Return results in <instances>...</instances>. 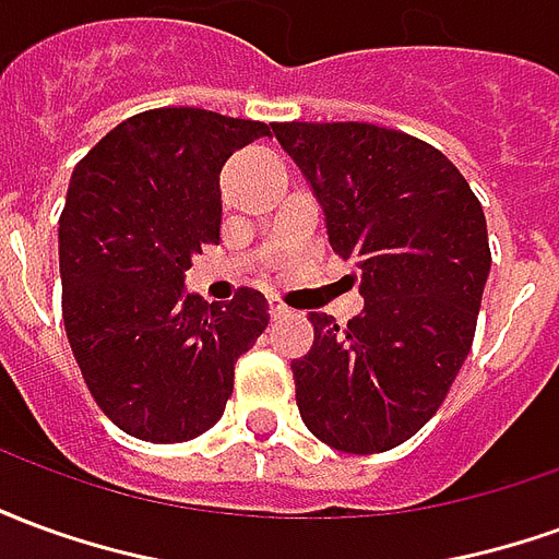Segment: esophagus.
<instances>
[{
  "mask_svg": "<svg viewBox=\"0 0 559 559\" xmlns=\"http://www.w3.org/2000/svg\"><path fill=\"white\" fill-rule=\"evenodd\" d=\"M269 311H272V317H275V320L293 314V308H287V305L281 302V299H269Z\"/></svg>",
  "mask_w": 559,
  "mask_h": 559,
  "instance_id": "34e87169",
  "label": "esophagus"
}]
</instances>
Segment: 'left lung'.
<instances>
[{"instance_id": "8db88e82", "label": "left lung", "mask_w": 559, "mask_h": 559, "mask_svg": "<svg viewBox=\"0 0 559 559\" xmlns=\"http://www.w3.org/2000/svg\"><path fill=\"white\" fill-rule=\"evenodd\" d=\"M326 212L332 251L359 269L362 314H311L293 359L296 404L317 440L374 455L411 440L449 395L476 335L491 272L488 224L452 160L368 122H275Z\"/></svg>"}]
</instances>
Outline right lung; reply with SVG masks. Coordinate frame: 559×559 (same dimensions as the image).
Returning <instances> with one entry per match:
<instances>
[{"instance_id":"right-lung-1","label":"right lung","mask_w":559,"mask_h":559,"mask_svg":"<svg viewBox=\"0 0 559 559\" xmlns=\"http://www.w3.org/2000/svg\"><path fill=\"white\" fill-rule=\"evenodd\" d=\"M269 126L158 107L119 122L71 173L59 215L62 320L92 399L148 443L209 431L233 365L269 326L266 296L185 293V272L221 239V167Z\"/></svg>"}]
</instances>
